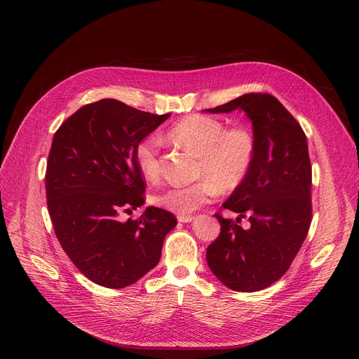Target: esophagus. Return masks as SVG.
<instances>
[{
  "label": "esophagus",
  "mask_w": 359,
  "mask_h": 359,
  "mask_svg": "<svg viewBox=\"0 0 359 359\" xmlns=\"http://www.w3.org/2000/svg\"><path fill=\"white\" fill-rule=\"evenodd\" d=\"M177 220H179L180 223H189V222L193 220V216H191V215H179V216H177Z\"/></svg>",
  "instance_id": "esophagus-1"
}]
</instances>
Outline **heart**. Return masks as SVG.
Listing matches in <instances>:
<instances>
[{
  "mask_svg": "<svg viewBox=\"0 0 359 359\" xmlns=\"http://www.w3.org/2000/svg\"><path fill=\"white\" fill-rule=\"evenodd\" d=\"M173 142L197 155L194 176L189 186H172L151 197L158 208L187 215L209 203L219 194L237 190L248 177L255 155L257 139L244 123L226 128L224 122L200 114L186 115L166 132ZM161 140L149 135L135 147L136 165L146 180L155 182L161 175Z\"/></svg>",
  "mask_w": 359,
  "mask_h": 359,
  "instance_id": "1",
  "label": "heart"
}]
</instances>
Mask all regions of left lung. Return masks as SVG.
<instances>
[{"mask_svg":"<svg viewBox=\"0 0 359 359\" xmlns=\"http://www.w3.org/2000/svg\"><path fill=\"white\" fill-rule=\"evenodd\" d=\"M236 109L252 123L257 155L245 182L223 204L238 213L237 220L215 215L222 229L206 259L226 287L254 292L287 273L309 234L313 170L305 133L277 97L252 92L206 111ZM244 217L250 222L245 229L238 224Z\"/></svg>","mask_w":359,"mask_h":359,"instance_id":"left-lung-1","label":"left lung"}]
</instances>
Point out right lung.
Listing matches in <instances>:
<instances>
[{"instance_id":"add662e5","label":"right lung","mask_w":359,"mask_h":359,"mask_svg":"<svg viewBox=\"0 0 359 359\" xmlns=\"http://www.w3.org/2000/svg\"><path fill=\"white\" fill-rule=\"evenodd\" d=\"M169 116L100 99L54 135L45 173L48 212L71 262L97 285L125 288L155 269L166 234L177 224L159 208L119 220L144 203L135 147Z\"/></svg>"}]
</instances>
